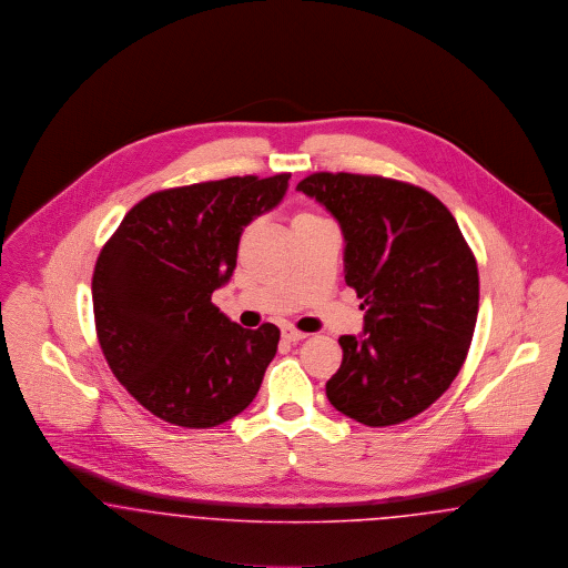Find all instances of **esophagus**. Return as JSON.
Segmentation results:
<instances>
[{
  "mask_svg": "<svg viewBox=\"0 0 568 568\" xmlns=\"http://www.w3.org/2000/svg\"><path fill=\"white\" fill-rule=\"evenodd\" d=\"M282 337H284L286 342H301V339L307 337V333H303V331H298V328L286 325V327L282 328Z\"/></svg>",
  "mask_w": 568,
  "mask_h": 568,
  "instance_id": "1",
  "label": "esophagus"
}]
</instances>
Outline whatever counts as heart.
Masks as SVG:
<instances>
[{"mask_svg":"<svg viewBox=\"0 0 568 568\" xmlns=\"http://www.w3.org/2000/svg\"><path fill=\"white\" fill-rule=\"evenodd\" d=\"M301 215H307V213H301Z\"/></svg>","mask_w":568,"mask_h":568,"instance_id":"b5f03b06","label":"heart"}]
</instances>
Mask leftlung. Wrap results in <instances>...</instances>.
<instances>
[{"mask_svg": "<svg viewBox=\"0 0 568 568\" xmlns=\"http://www.w3.org/2000/svg\"><path fill=\"white\" fill-rule=\"evenodd\" d=\"M298 192L337 220L363 333L342 335L335 410L387 427L429 408L459 374L477 325V261L450 211L402 181L314 173Z\"/></svg>", "mask_w": 568, "mask_h": 568, "instance_id": "left-lung-1", "label": "left lung"}]
</instances>
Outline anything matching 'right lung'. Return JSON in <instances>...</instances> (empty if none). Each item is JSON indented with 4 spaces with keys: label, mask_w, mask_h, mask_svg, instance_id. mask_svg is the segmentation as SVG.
<instances>
[{
    "label": "right lung",
    "mask_w": 568,
    "mask_h": 568,
    "mask_svg": "<svg viewBox=\"0 0 568 568\" xmlns=\"http://www.w3.org/2000/svg\"><path fill=\"white\" fill-rule=\"evenodd\" d=\"M288 173L155 192L125 213L93 280L100 348L115 378L151 415L205 429L256 397L280 328H243L213 303L237 267L243 229L275 210Z\"/></svg>",
    "instance_id": "obj_1"
}]
</instances>
